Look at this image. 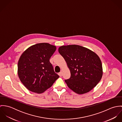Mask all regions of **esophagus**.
Masks as SVG:
<instances>
[{
	"label": "esophagus",
	"mask_w": 122,
	"mask_h": 122,
	"mask_svg": "<svg viewBox=\"0 0 122 122\" xmlns=\"http://www.w3.org/2000/svg\"><path fill=\"white\" fill-rule=\"evenodd\" d=\"M58 74H59L60 76H62V72H60V73H59Z\"/></svg>",
	"instance_id": "esophagus-1"
}]
</instances>
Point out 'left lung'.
I'll return each mask as SVG.
<instances>
[{
	"instance_id": "left-lung-1",
	"label": "left lung",
	"mask_w": 122,
	"mask_h": 122,
	"mask_svg": "<svg viewBox=\"0 0 122 122\" xmlns=\"http://www.w3.org/2000/svg\"><path fill=\"white\" fill-rule=\"evenodd\" d=\"M58 51L70 71V77L65 80L70 89L81 94L96 86L103 73L101 61L95 52L75 45L61 46Z\"/></svg>"
}]
</instances>
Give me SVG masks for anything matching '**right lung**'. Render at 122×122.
Returning <instances> with one entry per match:
<instances>
[{"label":"right lung","instance_id":"obj_1","mask_svg":"<svg viewBox=\"0 0 122 122\" xmlns=\"http://www.w3.org/2000/svg\"><path fill=\"white\" fill-rule=\"evenodd\" d=\"M56 49L55 46L48 43H39L30 47L22 54L18 63V74L29 90L42 93L59 77L50 62Z\"/></svg>","mask_w":122,"mask_h":122}]
</instances>
